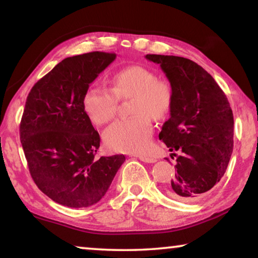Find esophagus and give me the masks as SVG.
<instances>
[{
    "label": "esophagus",
    "instance_id": "34e87169",
    "mask_svg": "<svg viewBox=\"0 0 258 258\" xmlns=\"http://www.w3.org/2000/svg\"><path fill=\"white\" fill-rule=\"evenodd\" d=\"M139 159L141 161H145V163H156L157 159L154 157H147V156H139Z\"/></svg>",
    "mask_w": 258,
    "mask_h": 258
}]
</instances>
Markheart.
<instances>
[{"mask_svg":"<svg viewBox=\"0 0 258 258\" xmlns=\"http://www.w3.org/2000/svg\"><path fill=\"white\" fill-rule=\"evenodd\" d=\"M110 90L92 86L83 95V109L95 125H103L116 115L118 99L132 98L134 117L116 120L103 132L109 149L119 152H142L149 147L152 135L151 119L167 116L173 103V90L168 82L157 80L150 69L127 66L113 74Z\"/></svg>","mask_w":258,"mask_h":258,"instance_id":"1","label":"heart"}]
</instances>
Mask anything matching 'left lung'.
<instances>
[{
    "mask_svg": "<svg viewBox=\"0 0 258 258\" xmlns=\"http://www.w3.org/2000/svg\"><path fill=\"white\" fill-rule=\"evenodd\" d=\"M146 58L159 64L173 90L171 117L159 133L169 151L180 152L167 194L181 202H197L220 182L229 165L232 109L211 74L195 61L161 54Z\"/></svg>",
    "mask_w": 258,
    "mask_h": 258,
    "instance_id": "obj_1",
    "label": "left lung"
}]
</instances>
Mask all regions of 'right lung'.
I'll return each mask as SVG.
<instances>
[{"label": "right lung", "instance_id": "add662e5", "mask_svg": "<svg viewBox=\"0 0 258 258\" xmlns=\"http://www.w3.org/2000/svg\"><path fill=\"white\" fill-rule=\"evenodd\" d=\"M115 59V53L99 51L63 59L26 100L20 141L30 175L62 206L97 204L125 161L124 155L95 158L100 137L82 104L91 83Z\"/></svg>", "mask_w": 258, "mask_h": 258}]
</instances>
